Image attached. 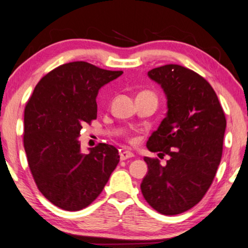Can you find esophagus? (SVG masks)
<instances>
[{"mask_svg":"<svg viewBox=\"0 0 248 248\" xmlns=\"http://www.w3.org/2000/svg\"><path fill=\"white\" fill-rule=\"evenodd\" d=\"M134 154L132 152H130V151H123V152H120V159L121 161H124V159H128L130 157H133Z\"/></svg>","mask_w":248,"mask_h":248,"instance_id":"34e87169","label":"esophagus"}]
</instances>
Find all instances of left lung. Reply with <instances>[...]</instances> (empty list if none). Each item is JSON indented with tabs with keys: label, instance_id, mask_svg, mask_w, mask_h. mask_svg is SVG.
<instances>
[{
	"label": "left lung",
	"instance_id": "8db88e82",
	"mask_svg": "<svg viewBox=\"0 0 248 248\" xmlns=\"http://www.w3.org/2000/svg\"><path fill=\"white\" fill-rule=\"evenodd\" d=\"M148 77L162 87L167 111L146 142L165 165L144 157L148 173L141 191L151 207L165 216L191 209L208 191L222 156L225 116L216 92L194 71L177 64L153 69Z\"/></svg>",
	"mask_w": 248,
	"mask_h": 248
}]
</instances>
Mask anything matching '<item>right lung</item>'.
<instances>
[{
	"instance_id": "1",
	"label": "right lung",
	"mask_w": 248,
	"mask_h": 248,
	"mask_svg": "<svg viewBox=\"0 0 248 248\" xmlns=\"http://www.w3.org/2000/svg\"><path fill=\"white\" fill-rule=\"evenodd\" d=\"M123 71L99 69L84 61L58 66L40 79L24 114V148L37 187L50 202L78 211L97 198L116 166L114 145L81 150L85 124L97 118L99 90Z\"/></svg>"
}]
</instances>
